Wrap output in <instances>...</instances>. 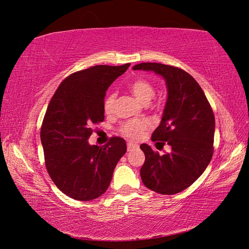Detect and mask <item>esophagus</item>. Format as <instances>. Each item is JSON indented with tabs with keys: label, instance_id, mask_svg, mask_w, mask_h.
<instances>
[{
	"label": "esophagus",
	"instance_id": "esophagus-1",
	"mask_svg": "<svg viewBox=\"0 0 249 249\" xmlns=\"http://www.w3.org/2000/svg\"><path fill=\"white\" fill-rule=\"evenodd\" d=\"M138 148V144H135V143L133 142H127V150L129 152H131V150H134V149H137Z\"/></svg>",
	"mask_w": 249,
	"mask_h": 249
}]
</instances>
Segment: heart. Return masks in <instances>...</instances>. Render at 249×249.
Wrapping results in <instances>:
<instances>
[{
  "label": "heart",
  "instance_id": "heart-1",
  "mask_svg": "<svg viewBox=\"0 0 249 249\" xmlns=\"http://www.w3.org/2000/svg\"><path fill=\"white\" fill-rule=\"evenodd\" d=\"M130 91L132 94L136 97V100L143 104L147 105L155 95V88L150 84L149 82L138 79L135 80L132 84L129 86ZM116 94L114 92H111L107 95L106 99L104 102V109L105 112L110 113L114 110V104H115ZM148 126V123L144 119H133L129 120V122L124 123L122 127H120V132L124 135V136L130 138V139H137L140 137V135L143 133V131L146 130Z\"/></svg>",
  "mask_w": 249,
  "mask_h": 249
}]
</instances>
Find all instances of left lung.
Returning a JSON list of instances; mask_svg holds the SVG:
<instances>
[{
    "mask_svg": "<svg viewBox=\"0 0 249 249\" xmlns=\"http://www.w3.org/2000/svg\"><path fill=\"white\" fill-rule=\"evenodd\" d=\"M134 71H154L166 84L167 100L153 141H165L171 152L160 156L148 144L140 145L145 161L140 169L143 184L157 193L171 195L187 189L206 170L213 156L215 117L198 83L185 71L144 62Z\"/></svg>",
    "mask_w": 249,
    "mask_h": 249,
    "instance_id": "obj_1",
    "label": "left lung"
}]
</instances>
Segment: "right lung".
<instances>
[{
    "label": "right lung",
    "mask_w": 249,
    "mask_h": 249,
    "mask_svg": "<svg viewBox=\"0 0 249 249\" xmlns=\"http://www.w3.org/2000/svg\"><path fill=\"white\" fill-rule=\"evenodd\" d=\"M129 66L95 65L74 72L49 104L40 131L46 166L58 189L73 199L92 200L106 192L126 152L120 137L104 146L91 145L88 139L92 125L105 118L106 91Z\"/></svg>",
    "instance_id": "add662e5"
}]
</instances>
